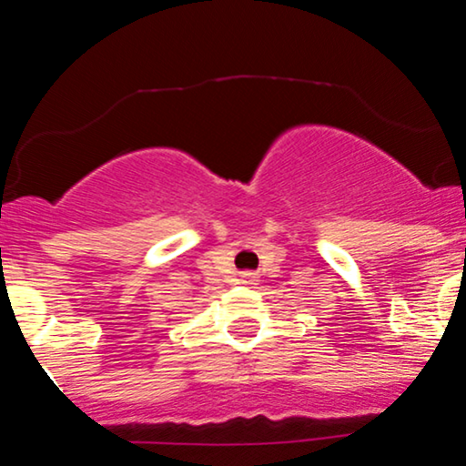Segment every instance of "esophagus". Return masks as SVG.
I'll return each instance as SVG.
<instances>
[{
	"label": "esophagus",
	"instance_id": "34e87169",
	"mask_svg": "<svg viewBox=\"0 0 466 466\" xmlns=\"http://www.w3.org/2000/svg\"><path fill=\"white\" fill-rule=\"evenodd\" d=\"M245 278H249V274H248V276H245Z\"/></svg>",
	"mask_w": 466,
	"mask_h": 466
}]
</instances>
